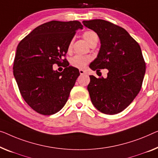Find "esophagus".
Wrapping results in <instances>:
<instances>
[{
    "label": "esophagus",
    "instance_id": "obj_1",
    "mask_svg": "<svg viewBox=\"0 0 158 158\" xmlns=\"http://www.w3.org/2000/svg\"><path fill=\"white\" fill-rule=\"evenodd\" d=\"M79 73L81 75H83L85 74V72H84V70H83V69H79Z\"/></svg>",
    "mask_w": 158,
    "mask_h": 158
}]
</instances>
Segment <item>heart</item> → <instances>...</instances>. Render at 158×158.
Wrapping results in <instances>:
<instances>
[{
	"label": "heart",
	"instance_id": "b5f03b06",
	"mask_svg": "<svg viewBox=\"0 0 158 158\" xmlns=\"http://www.w3.org/2000/svg\"><path fill=\"white\" fill-rule=\"evenodd\" d=\"M83 38L84 40L89 45L93 44V43H97L98 41V35L93 30H88L86 31L83 34ZM72 48V42H70L68 47V49H71ZM90 59L86 56H81V55H76L71 59L70 63H71L72 66L74 67L78 68V69H83L85 66L88 64Z\"/></svg>",
	"mask_w": 158,
	"mask_h": 158
}]
</instances>
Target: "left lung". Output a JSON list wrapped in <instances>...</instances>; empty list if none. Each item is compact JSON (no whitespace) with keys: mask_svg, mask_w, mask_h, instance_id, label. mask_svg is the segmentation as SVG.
Wrapping results in <instances>:
<instances>
[{"mask_svg":"<svg viewBox=\"0 0 158 158\" xmlns=\"http://www.w3.org/2000/svg\"><path fill=\"white\" fill-rule=\"evenodd\" d=\"M82 23L98 35L101 42L97 57L89 67L93 71H109L106 78L89 76L87 89L91 102L103 114H118L131 104L142 86L145 63L140 47L126 30L108 21Z\"/></svg>","mask_w":158,"mask_h":158,"instance_id":"1","label":"left lung"}]
</instances>
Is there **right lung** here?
<instances>
[{"mask_svg": "<svg viewBox=\"0 0 158 158\" xmlns=\"http://www.w3.org/2000/svg\"><path fill=\"white\" fill-rule=\"evenodd\" d=\"M79 29H83L79 21L52 20L35 28L18 44L14 77L25 102L39 114H55L67 102L80 74L62 57ZM54 64H65L64 71L54 70Z\"/></svg>", "mask_w": 158, "mask_h": 158, "instance_id": "right-lung-1", "label": "right lung"}]
</instances>
